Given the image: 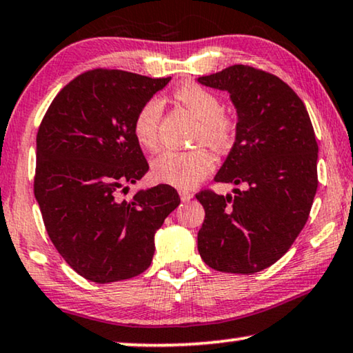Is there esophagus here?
I'll return each instance as SVG.
<instances>
[{
	"label": "esophagus",
	"instance_id": "34e87169",
	"mask_svg": "<svg viewBox=\"0 0 353 353\" xmlns=\"http://www.w3.org/2000/svg\"><path fill=\"white\" fill-rule=\"evenodd\" d=\"M179 194H181L182 201H190V199L193 198V194L190 192H187V190H181V192H179Z\"/></svg>",
	"mask_w": 353,
	"mask_h": 353
}]
</instances>
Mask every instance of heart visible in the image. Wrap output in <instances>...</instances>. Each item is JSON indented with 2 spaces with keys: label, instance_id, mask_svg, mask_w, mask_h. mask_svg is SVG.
<instances>
[{
  "label": "heart",
  "instance_id": "b5f03b06",
  "mask_svg": "<svg viewBox=\"0 0 353 353\" xmlns=\"http://www.w3.org/2000/svg\"><path fill=\"white\" fill-rule=\"evenodd\" d=\"M174 98L183 104L199 122L194 131L198 144L206 143L212 149L228 150L236 138V120L222 110V101L214 92L198 83H182L174 90ZM161 101L149 98L138 109L133 120V134L144 149H155L159 144ZM214 168V159L204 147L192 150L166 149L152 160V174L159 182L179 188H190L201 182Z\"/></svg>",
  "mask_w": 353,
  "mask_h": 353
}]
</instances>
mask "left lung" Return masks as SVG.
<instances>
[{
  "instance_id": "8db88e82",
  "label": "left lung",
  "mask_w": 353,
  "mask_h": 353,
  "mask_svg": "<svg viewBox=\"0 0 353 353\" xmlns=\"http://www.w3.org/2000/svg\"><path fill=\"white\" fill-rule=\"evenodd\" d=\"M227 90L238 112L236 141L215 182L245 187L203 190L198 252L222 272L254 274L281 259L301 233L317 192L319 145L304 103L282 79L247 65L198 77Z\"/></svg>"
}]
</instances>
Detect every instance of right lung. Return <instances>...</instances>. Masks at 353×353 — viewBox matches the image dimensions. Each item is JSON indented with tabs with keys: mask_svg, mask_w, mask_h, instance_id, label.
I'll list each match as a JSON object with an SVG mask.
<instances>
[{
	"mask_svg": "<svg viewBox=\"0 0 353 353\" xmlns=\"http://www.w3.org/2000/svg\"><path fill=\"white\" fill-rule=\"evenodd\" d=\"M170 81L87 71L61 88L39 125L34 196L42 220L59 254L92 282L144 272L157 230L181 203L166 183L122 198L149 171L133 134L134 115Z\"/></svg>",
	"mask_w": 353,
	"mask_h": 353,
	"instance_id": "add662e5",
	"label": "right lung"
}]
</instances>
